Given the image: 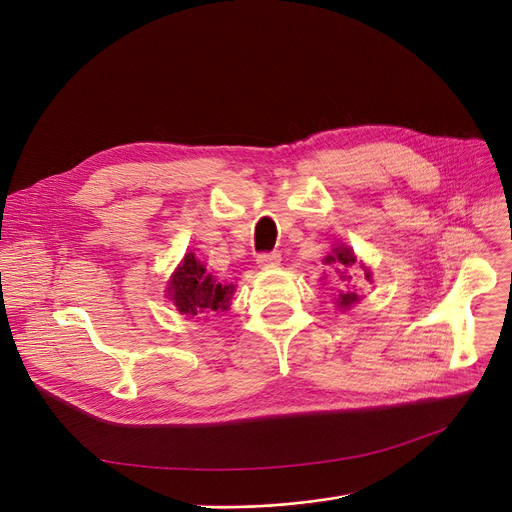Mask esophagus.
<instances>
[{
    "mask_svg": "<svg viewBox=\"0 0 512 512\" xmlns=\"http://www.w3.org/2000/svg\"><path fill=\"white\" fill-rule=\"evenodd\" d=\"M280 253L278 251H272V253H259L257 255V263L259 267H276L280 263Z\"/></svg>",
    "mask_w": 512,
    "mask_h": 512,
    "instance_id": "1",
    "label": "esophagus"
}]
</instances>
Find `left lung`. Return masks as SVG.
I'll return each instance as SVG.
<instances>
[{
    "label": "left lung",
    "mask_w": 512,
    "mask_h": 512,
    "mask_svg": "<svg viewBox=\"0 0 512 512\" xmlns=\"http://www.w3.org/2000/svg\"><path fill=\"white\" fill-rule=\"evenodd\" d=\"M326 261L334 265V270L338 274V290H340L338 305L342 309H348V307L355 305L359 301V294L355 292V276H353L357 257L353 255L351 249L336 247L334 253L326 257ZM365 278L369 280V272H365Z\"/></svg>",
    "instance_id": "left-lung-1"
}]
</instances>
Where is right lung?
I'll return each mask as SVG.
<instances>
[{
  "label": "right lung",
  "instance_id": "right-lung-1",
  "mask_svg": "<svg viewBox=\"0 0 512 512\" xmlns=\"http://www.w3.org/2000/svg\"><path fill=\"white\" fill-rule=\"evenodd\" d=\"M168 292L182 315L201 317L226 311L230 307L234 286H222L215 282L209 274H205V267L197 261V257L188 253L174 272Z\"/></svg>",
  "mask_w": 512,
  "mask_h": 512
}]
</instances>
